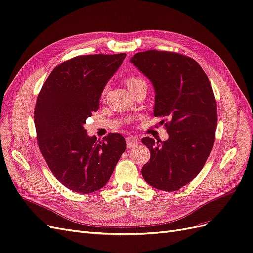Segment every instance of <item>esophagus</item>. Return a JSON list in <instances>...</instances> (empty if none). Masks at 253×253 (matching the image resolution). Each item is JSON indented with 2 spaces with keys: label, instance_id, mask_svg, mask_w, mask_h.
Segmentation results:
<instances>
[{
  "label": "esophagus",
  "instance_id": "esophagus-1",
  "mask_svg": "<svg viewBox=\"0 0 253 253\" xmlns=\"http://www.w3.org/2000/svg\"><path fill=\"white\" fill-rule=\"evenodd\" d=\"M139 140L136 138V137H127L126 138V147L127 149H133L136 145H138Z\"/></svg>",
  "mask_w": 253,
  "mask_h": 253
}]
</instances>
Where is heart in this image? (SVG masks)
<instances>
[{
    "instance_id": "heart-1",
    "label": "heart",
    "mask_w": 253,
    "mask_h": 253,
    "mask_svg": "<svg viewBox=\"0 0 253 253\" xmlns=\"http://www.w3.org/2000/svg\"><path fill=\"white\" fill-rule=\"evenodd\" d=\"M126 84L127 85V87L131 89V90H134L135 88H137L138 86L142 85V84H145L144 80L140 77H138V76L136 75H128L127 77L126 78ZM105 93H106V88H103L101 94H100V98L101 100H103L104 99V96H105Z\"/></svg>"
}]
</instances>
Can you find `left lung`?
Instances as JSON below:
<instances>
[{"mask_svg":"<svg viewBox=\"0 0 253 253\" xmlns=\"http://www.w3.org/2000/svg\"><path fill=\"white\" fill-rule=\"evenodd\" d=\"M131 62L153 83L154 116L169 133L166 141L141 139L151 151L141 173L152 187L173 192L196 177L212 151L217 111L211 83L194 59L178 52L151 49Z\"/></svg>","mask_w":253,"mask_h":253,"instance_id":"left-lung-1","label":"left lung"}]
</instances>
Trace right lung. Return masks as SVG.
Listing matches in <instances>:
<instances>
[{
  "instance_id": "obj_1",
  "label": "right lung",
  "mask_w": 253,
  "mask_h": 253,
  "mask_svg": "<svg viewBox=\"0 0 253 253\" xmlns=\"http://www.w3.org/2000/svg\"><path fill=\"white\" fill-rule=\"evenodd\" d=\"M126 56L72 58L53 68L38 95L35 126L39 149L53 176L74 192L87 194L101 189L126 149L119 133L97 141L83 127L99 109L104 85Z\"/></svg>"
}]
</instances>
